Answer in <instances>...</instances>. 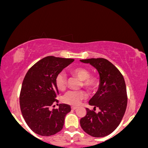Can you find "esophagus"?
Masks as SVG:
<instances>
[{
  "mask_svg": "<svg viewBox=\"0 0 148 148\" xmlns=\"http://www.w3.org/2000/svg\"><path fill=\"white\" fill-rule=\"evenodd\" d=\"M77 106H71V109H72V110H75V109H77Z\"/></svg>",
  "mask_w": 148,
  "mask_h": 148,
  "instance_id": "obj_1",
  "label": "esophagus"
}]
</instances>
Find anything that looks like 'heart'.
<instances>
[{
	"mask_svg": "<svg viewBox=\"0 0 148 148\" xmlns=\"http://www.w3.org/2000/svg\"><path fill=\"white\" fill-rule=\"evenodd\" d=\"M70 73L73 75L82 80L81 86L85 87L89 92H92L99 85V79L95 75H90V72L87 68L75 67L71 69ZM56 85L60 90H64L67 85V77L66 74L60 73L56 77ZM87 95L82 90L80 91H68L64 95L63 101L72 106H77L83 99H86Z\"/></svg>",
	"mask_w": 148,
	"mask_h": 148,
	"instance_id": "1",
	"label": "heart"
}]
</instances>
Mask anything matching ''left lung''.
<instances>
[{"label":"left lung","mask_w":148,"mask_h":148,"mask_svg":"<svg viewBox=\"0 0 148 148\" xmlns=\"http://www.w3.org/2000/svg\"><path fill=\"white\" fill-rule=\"evenodd\" d=\"M90 63L99 74L98 91L89 101V104L99 107L96 113L86 108L85 116L80 119L83 131L93 137H104L118 127L127 106L126 86L123 75L110 61L103 58L80 60Z\"/></svg>","instance_id":"8db88e82"}]
</instances>
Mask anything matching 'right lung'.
<instances>
[{
    "label": "right lung",
    "instance_id": "obj_1",
    "mask_svg": "<svg viewBox=\"0 0 148 148\" xmlns=\"http://www.w3.org/2000/svg\"><path fill=\"white\" fill-rule=\"evenodd\" d=\"M73 61V58L47 56L33 65L25 75L20 94V109L26 123L36 134L52 136L63 128L71 106L60 104L58 109L49 108L58 103L56 99L58 95L56 77Z\"/></svg>",
    "mask_w": 148,
    "mask_h": 148
}]
</instances>
